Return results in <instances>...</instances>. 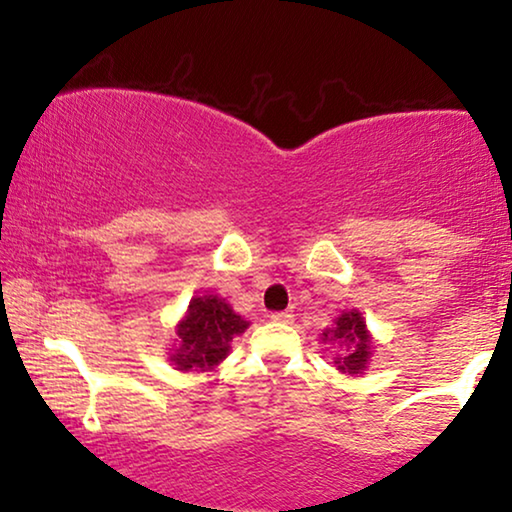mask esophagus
I'll return each mask as SVG.
<instances>
[{
    "instance_id": "esophagus-1",
    "label": "esophagus",
    "mask_w": 512,
    "mask_h": 512,
    "mask_svg": "<svg viewBox=\"0 0 512 512\" xmlns=\"http://www.w3.org/2000/svg\"><path fill=\"white\" fill-rule=\"evenodd\" d=\"M271 320H273V323L289 325V323H293V314H291V311H275V314H271Z\"/></svg>"
}]
</instances>
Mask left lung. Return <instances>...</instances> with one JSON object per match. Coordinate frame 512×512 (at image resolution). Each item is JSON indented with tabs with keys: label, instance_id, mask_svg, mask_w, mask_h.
<instances>
[{
	"label": "left lung",
	"instance_id": "1",
	"mask_svg": "<svg viewBox=\"0 0 512 512\" xmlns=\"http://www.w3.org/2000/svg\"><path fill=\"white\" fill-rule=\"evenodd\" d=\"M323 341H339L345 345L343 357H336V368L341 372H348V375H359V372L366 370L368 359L372 354L370 345V334L363 323V316L359 311H345L339 318H336V325L332 329L323 332Z\"/></svg>",
	"mask_w": 512,
	"mask_h": 512
}]
</instances>
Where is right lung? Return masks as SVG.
I'll return each instance as SVG.
<instances>
[{"label": "right lung", "instance_id": "1", "mask_svg": "<svg viewBox=\"0 0 512 512\" xmlns=\"http://www.w3.org/2000/svg\"><path fill=\"white\" fill-rule=\"evenodd\" d=\"M248 323L219 296L192 298L185 318L178 323V350L171 361L178 370H212L228 357L235 336Z\"/></svg>", "mask_w": 512, "mask_h": 512}]
</instances>
